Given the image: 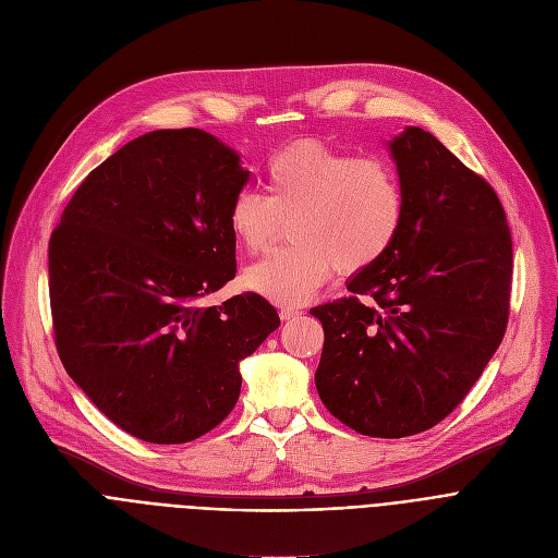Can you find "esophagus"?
Wrapping results in <instances>:
<instances>
[{
    "label": "esophagus",
    "mask_w": 558,
    "mask_h": 558,
    "mask_svg": "<svg viewBox=\"0 0 558 558\" xmlns=\"http://www.w3.org/2000/svg\"><path fill=\"white\" fill-rule=\"evenodd\" d=\"M299 314H301L299 307H291V305L280 307V318H282V320H291V318H295Z\"/></svg>",
    "instance_id": "1"
}]
</instances>
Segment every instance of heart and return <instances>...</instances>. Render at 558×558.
Wrapping results in <instances>:
<instances>
[{
    "instance_id": "1",
    "label": "heart",
    "mask_w": 558,
    "mask_h": 558,
    "mask_svg": "<svg viewBox=\"0 0 558 558\" xmlns=\"http://www.w3.org/2000/svg\"><path fill=\"white\" fill-rule=\"evenodd\" d=\"M267 197L235 195L229 229L246 253L267 251L287 225L289 244L244 271V284L280 305H299L331 274L365 271L395 246L405 197L390 163L320 141H295L265 166Z\"/></svg>"
}]
</instances>
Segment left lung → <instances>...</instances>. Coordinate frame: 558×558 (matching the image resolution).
<instances>
[{
    "label": "left lung",
    "instance_id": "obj_1",
    "mask_svg": "<svg viewBox=\"0 0 558 558\" xmlns=\"http://www.w3.org/2000/svg\"><path fill=\"white\" fill-rule=\"evenodd\" d=\"M390 153L405 197L395 246L350 278L348 299L310 310L325 331L320 401L386 439L460 405L505 337L513 274L507 215L485 179L422 128H405Z\"/></svg>",
    "mask_w": 558,
    "mask_h": 558
}]
</instances>
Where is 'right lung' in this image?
I'll return each mask as SVG.
<instances>
[{
  "label": "right lung",
  "mask_w": 558,
  "mask_h": 558,
  "mask_svg": "<svg viewBox=\"0 0 558 558\" xmlns=\"http://www.w3.org/2000/svg\"><path fill=\"white\" fill-rule=\"evenodd\" d=\"M248 181L213 134L147 132L73 193L49 240L56 350L125 433L193 441L240 397V361L280 318L259 293L202 301L235 278L229 208Z\"/></svg>",
  "instance_id": "right-lung-1"
}]
</instances>
